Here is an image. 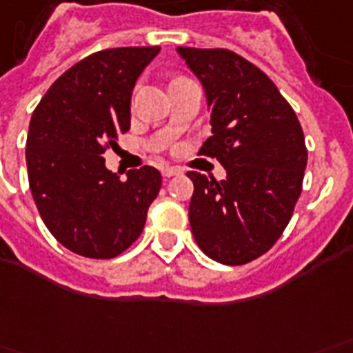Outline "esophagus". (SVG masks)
Listing matches in <instances>:
<instances>
[{"instance_id": "1", "label": "esophagus", "mask_w": 353, "mask_h": 353, "mask_svg": "<svg viewBox=\"0 0 353 353\" xmlns=\"http://www.w3.org/2000/svg\"><path fill=\"white\" fill-rule=\"evenodd\" d=\"M161 172H163V177H174V176H179V174H181V172H179L177 168H174V166H164Z\"/></svg>"}]
</instances>
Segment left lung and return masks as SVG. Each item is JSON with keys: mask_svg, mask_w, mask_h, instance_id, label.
<instances>
[{"mask_svg": "<svg viewBox=\"0 0 353 353\" xmlns=\"http://www.w3.org/2000/svg\"><path fill=\"white\" fill-rule=\"evenodd\" d=\"M177 54L202 82L211 112L213 137L200 155L216 157L226 170L223 181L187 174L192 236L215 262H252L281 237L301 194V125L270 77L236 52L177 46Z\"/></svg>", "mask_w": 353, "mask_h": 353, "instance_id": "left-lung-1", "label": "left lung"}]
</instances>
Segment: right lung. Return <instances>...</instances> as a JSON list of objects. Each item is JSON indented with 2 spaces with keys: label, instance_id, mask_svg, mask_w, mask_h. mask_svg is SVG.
I'll use <instances>...</instances> for the list:
<instances>
[{
  "label": "right lung",
  "instance_id": "add662e5",
  "mask_svg": "<svg viewBox=\"0 0 353 353\" xmlns=\"http://www.w3.org/2000/svg\"><path fill=\"white\" fill-rule=\"evenodd\" d=\"M159 52L127 46L91 54L52 83L31 116V194L52 236L80 256L106 260L129 249L159 194V170H130L121 181L103 159L129 130L134 83Z\"/></svg>",
  "mask_w": 353,
  "mask_h": 353
}]
</instances>
